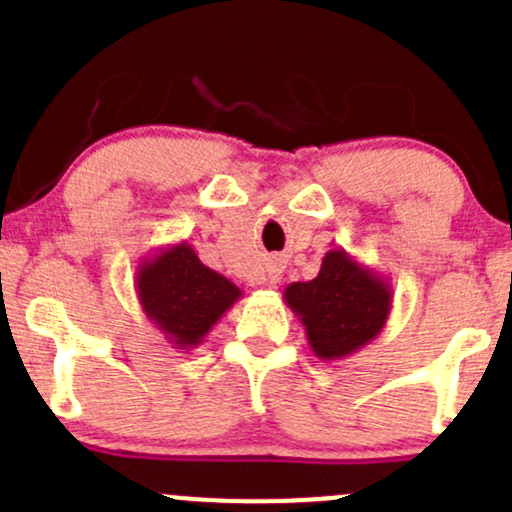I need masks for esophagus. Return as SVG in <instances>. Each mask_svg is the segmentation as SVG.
I'll return each mask as SVG.
<instances>
[{"instance_id":"1","label":"esophagus","mask_w":512,"mask_h":512,"mask_svg":"<svg viewBox=\"0 0 512 512\" xmlns=\"http://www.w3.org/2000/svg\"><path fill=\"white\" fill-rule=\"evenodd\" d=\"M282 277V267L277 265V262H272V265H267V272H265V282L267 285H277Z\"/></svg>"}]
</instances>
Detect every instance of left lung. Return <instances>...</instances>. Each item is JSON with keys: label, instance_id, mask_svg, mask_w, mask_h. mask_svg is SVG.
<instances>
[{"label": "left lung", "instance_id": "1", "mask_svg": "<svg viewBox=\"0 0 512 512\" xmlns=\"http://www.w3.org/2000/svg\"><path fill=\"white\" fill-rule=\"evenodd\" d=\"M391 285L342 247L324 255L319 275L292 282L285 302L302 322L312 352L322 361L352 356L374 342L391 314Z\"/></svg>", "mask_w": 512, "mask_h": 512}]
</instances>
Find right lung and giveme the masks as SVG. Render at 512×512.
Segmentation results:
<instances>
[{"mask_svg":"<svg viewBox=\"0 0 512 512\" xmlns=\"http://www.w3.org/2000/svg\"><path fill=\"white\" fill-rule=\"evenodd\" d=\"M136 297L165 339L190 352L242 297V289L203 265L193 247L180 240L138 262Z\"/></svg>","mask_w":512,"mask_h":512,"instance_id":"add662e5","label":"right lung"}]
</instances>
